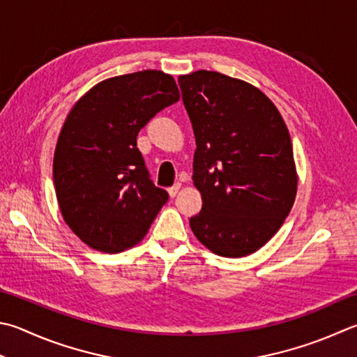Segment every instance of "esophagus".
Wrapping results in <instances>:
<instances>
[{
    "label": "esophagus",
    "mask_w": 357,
    "mask_h": 357,
    "mask_svg": "<svg viewBox=\"0 0 357 357\" xmlns=\"http://www.w3.org/2000/svg\"><path fill=\"white\" fill-rule=\"evenodd\" d=\"M180 188H181V185H180V183H176L174 186H171L169 190H167V192H169L171 197H176L177 194H178V191H180Z\"/></svg>",
    "instance_id": "esophagus-1"
}]
</instances>
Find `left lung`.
Listing matches in <instances>:
<instances>
[{
  "instance_id": "obj_1",
  "label": "left lung",
  "mask_w": 357,
  "mask_h": 357,
  "mask_svg": "<svg viewBox=\"0 0 357 357\" xmlns=\"http://www.w3.org/2000/svg\"><path fill=\"white\" fill-rule=\"evenodd\" d=\"M197 149L202 210L190 219L213 253L241 258L271 241L297 196L292 141L275 104L252 84L216 71L178 77Z\"/></svg>"
}]
</instances>
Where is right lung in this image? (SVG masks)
<instances>
[{"instance_id": "add662e5", "label": "right lung", "mask_w": 357, "mask_h": 357, "mask_svg": "<svg viewBox=\"0 0 357 357\" xmlns=\"http://www.w3.org/2000/svg\"><path fill=\"white\" fill-rule=\"evenodd\" d=\"M180 99L176 80L157 70L105 79L66 116L54 152L60 213L86 245L119 253L146 236L169 196L152 183L138 132Z\"/></svg>"}]
</instances>
